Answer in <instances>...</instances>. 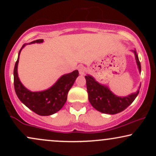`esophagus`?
I'll return each mask as SVG.
<instances>
[{
    "mask_svg": "<svg viewBox=\"0 0 156 156\" xmlns=\"http://www.w3.org/2000/svg\"><path fill=\"white\" fill-rule=\"evenodd\" d=\"M78 69L79 71L80 75H84V73H85V68L83 65H78Z\"/></svg>",
    "mask_w": 156,
    "mask_h": 156,
    "instance_id": "1",
    "label": "esophagus"
}]
</instances>
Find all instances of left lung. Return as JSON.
Segmentation results:
<instances>
[{"label":"left lung","mask_w":156,"mask_h":156,"mask_svg":"<svg viewBox=\"0 0 156 156\" xmlns=\"http://www.w3.org/2000/svg\"><path fill=\"white\" fill-rule=\"evenodd\" d=\"M135 54L136 61L141 73V64L136 51H133ZM87 81V89L88 92L89 101L91 105L98 112L108 114H115L124 111L133 103L139 94V89L136 92L132 93L126 97L115 95L108 87L96 81L92 76L87 75L85 76ZM139 87V89H140Z\"/></svg>","instance_id":"obj_1"}]
</instances>
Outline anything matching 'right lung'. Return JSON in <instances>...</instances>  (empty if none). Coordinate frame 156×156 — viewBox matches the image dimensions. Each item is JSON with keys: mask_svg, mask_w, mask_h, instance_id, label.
Returning <instances> with one entry per match:
<instances>
[{"mask_svg": "<svg viewBox=\"0 0 156 156\" xmlns=\"http://www.w3.org/2000/svg\"><path fill=\"white\" fill-rule=\"evenodd\" d=\"M43 39H37L29 44L42 43ZM24 44L20 50L18 58L14 69V85L15 92L22 103L36 114L40 116H49L61 110L67 99V94L78 76V71L63 75L51 88L41 92H31L23 85L17 74L19 56Z\"/></svg>", "mask_w": 156, "mask_h": 156, "instance_id": "obj_1", "label": "right lung"}]
</instances>
